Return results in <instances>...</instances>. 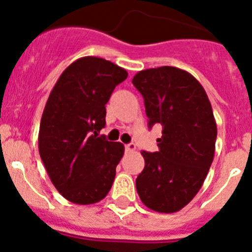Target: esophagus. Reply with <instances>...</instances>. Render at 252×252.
<instances>
[{
	"label": "esophagus",
	"mask_w": 252,
	"mask_h": 252,
	"mask_svg": "<svg viewBox=\"0 0 252 252\" xmlns=\"http://www.w3.org/2000/svg\"><path fill=\"white\" fill-rule=\"evenodd\" d=\"M125 149H126V151H128V153H133V151L136 150V145H135L133 142H131V144H127V145L125 146Z\"/></svg>",
	"instance_id": "esophagus-1"
}]
</instances>
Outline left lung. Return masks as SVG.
I'll return each mask as SVG.
<instances>
[{"instance_id":"8db88e82","label":"left lung","mask_w":252,"mask_h":252,"mask_svg":"<svg viewBox=\"0 0 252 252\" xmlns=\"http://www.w3.org/2000/svg\"><path fill=\"white\" fill-rule=\"evenodd\" d=\"M149 126L160 124L159 151H142L145 168L136 179L141 202L159 213H174L195 197L215 158L217 125L202 84L175 66L136 73Z\"/></svg>"}]
</instances>
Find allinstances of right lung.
Listing matches in <instances>:
<instances>
[{
    "label": "right lung",
    "instance_id": "add662e5",
    "mask_svg": "<svg viewBox=\"0 0 252 252\" xmlns=\"http://www.w3.org/2000/svg\"><path fill=\"white\" fill-rule=\"evenodd\" d=\"M127 72L110 60L83 57L60 74L44 108L39 153L51 183L65 199L93 204L110 192L125 148L98 132L106 103Z\"/></svg>",
    "mask_w": 252,
    "mask_h": 252
}]
</instances>
